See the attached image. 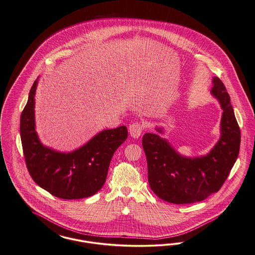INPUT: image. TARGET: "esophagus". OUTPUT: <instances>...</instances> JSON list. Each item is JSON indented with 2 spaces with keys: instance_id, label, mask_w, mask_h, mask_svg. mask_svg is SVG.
<instances>
[{
  "instance_id": "1",
  "label": "esophagus",
  "mask_w": 255,
  "mask_h": 255,
  "mask_svg": "<svg viewBox=\"0 0 255 255\" xmlns=\"http://www.w3.org/2000/svg\"><path fill=\"white\" fill-rule=\"evenodd\" d=\"M128 131H129V134L131 137L133 138H138L139 136L141 135L142 131H143V126L140 124V123H133L129 126L128 128Z\"/></svg>"
}]
</instances>
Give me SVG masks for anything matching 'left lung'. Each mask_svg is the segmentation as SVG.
Instances as JSON below:
<instances>
[{
	"mask_svg": "<svg viewBox=\"0 0 255 255\" xmlns=\"http://www.w3.org/2000/svg\"><path fill=\"white\" fill-rule=\"evenodd\" d=\"M213 85L212 95L221 103L223 113L221 138L210 153L199 157H186L157 134L145 133L142 138L149 185L166 202H200L218 192L237 159L241 131L230 97L219 77H214ZM156 130L162 133V128H156Z\"/></svg>",
	"mask_w": 255,
	"mask_h": 255,
	"instance_id": "left-lung-1",
	"label": "left lung"
}]
</instances>
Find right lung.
<instances>
[{"mask_svg":"<svg viewBox=\"0 0 255 255\" xmlns=\"http://www.w3.org/2000/svg\"><path fill=\"white\" fill-rule=\"evenodd\" d=\"M37 80L20 118V136L28 171L34 183L62 199H81L97 193L104 185L111 158L127 140L125 126L105 129L71 153L43 146L34 124V95Z\"/></svg>","mask_w":255,"mask_h":255,"instance_id":"add662e5","label":"right lung"}]
</instances>
